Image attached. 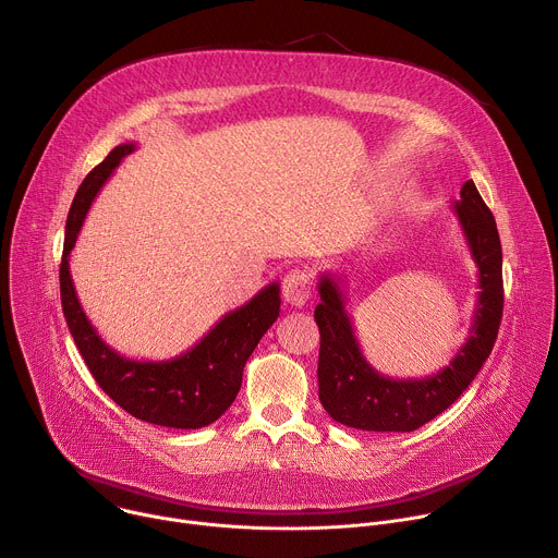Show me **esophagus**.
<instances>
[{
	"instance_id": "1",
	"label": "esophagus",
	"mask_w": 558,
	"mask_h": 558,
	"mask_svg": "<svg viewBox=\"0 0 558 558\" xmlns=\"http://www.w3.org/2000/svg\"><path fill=\"white\" fill-rule=\"evenodd\" d=\"M282 298L291 306H302L311 298V278L302 269H293L287 274L282 282Z\"/></svg>"
}]
</instances>
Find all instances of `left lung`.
Masks as SVG:
<instances>
[{"instance_id": "8db88e82", "label": "left lung", "mask_w": 558, "mask_h": 558, "mask_svg": "<svg viewBox=\"0 0 558 558\" xmlns=\"http://www.w3.org/2000/svg\"><path fill=\"white\" fill-rule=\"evenodd\" d=\"M472 260L480 269V295L465 344L441 371L422 379H395L377 373L360 351L344 306L342 278L323 274L317 282L320 329L317 384L325 411L340 424L375 433H411L444 413L488 360L504 315V256L493 211L465 181L452 205Z\"/></svg>"}]
</instances>
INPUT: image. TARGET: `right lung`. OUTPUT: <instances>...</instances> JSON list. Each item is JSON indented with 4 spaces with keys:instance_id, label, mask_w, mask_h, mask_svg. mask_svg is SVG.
I'll return each instance as SVG.
<instances>
[{
    "instance_id": "add662e5",
    "label": "right lung",
    "mask_w": 558,
    "mask_h": 558,
    "mask_svg": "<svg viewBox=\"0 0 558 558\" xmlns=\"http://www.w3.org/2000/svg\"><path fill=\"white\" fill-rule=\"evenodd\" d=\"M134 149V143L117 145L76 190L65 220L59 267L61 306L74 344L93 377L125 413L156 426L196 430L216 422L235 400L243 384L245 362L280 315V284H267L247 304L225 313L198 344L172 360H130L108 347L76 298L70 276V252L95 196L119 168L123 156Z\"/></svg>"
}]
</instances>
